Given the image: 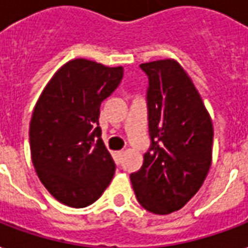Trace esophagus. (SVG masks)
I'll return each mask as SVG.
<instances>
[{
    "instance_id": "34e87169",
    "label": "esophagus",
    "mask_w": 248,
    "mask_h": 248,
    "mask_svg": "<svg viewBox=\"0 0 248 248\" xmlns=\"http://www.w3.org/2000/svg\"><path fill=\"white\" fill-rule=\"evenodd\" d=\"M123 155H124V153H123V151H116V153H115V159H116V162L118 163L122 162Z\"/></svg>"
}]
</instances>
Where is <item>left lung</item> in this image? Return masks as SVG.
I'll use <instances>...</instances> for the list:
<instances>
[{
    "label": "left lung",
    "instance_id": "8db88e82",
    "mask_svg": "<svg viewBox=\"0 0 248 248\" xmlns=\"http://www.w3.org/2000/svg\"><path fill=\"white\" fill-rule=\"evenodd\" d=\"M150 147L130 174L145 210L167 215L180 210L201 189L212 160L214 128L190 78L172 59L142 63Z\"/></svg>",
    "mask_w": 248,
    "mask_h": 248
}]
</instances>
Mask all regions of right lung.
I'll use <instances>...</instances> for the list:
<instances>
[{
	"label": "right lung",
	"mask_w": 248,
	"mask_h": 248,
	"mask_svg": "<svg viewBox=\"0 0 248 248\" xmlns=\"http://www.w3.org/2000/svg\"><path fill=\"white\" fill-rule=\"evenodd\" d=\"M123 74V67L74 59L55 74L34 106L32 163L47 191L66 206H89L114 177L116 166L98 119L101 103L114 93Z\"/></svg>",
	"instance_id": "1"
}]
</instances>
